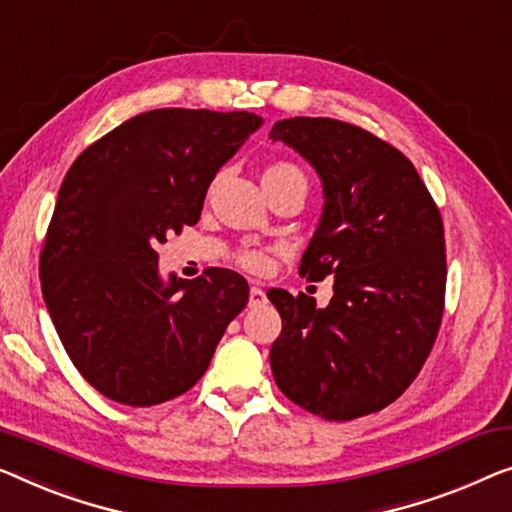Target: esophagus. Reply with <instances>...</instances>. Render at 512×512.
<instances>
[{"instance_id": "34e87169", "label": "esophagus", "mask_w": 512, "mask_h": 512, "mask_svg": "<svg viewBox=\"0 0 512 512\" xmlns=\"http://www.w3.org/2000/svg\"><path fill=\"white\" fill-rule=\"evenodd\" d=\"M264 303H266L264 289L257 287V285L250 287V296H248V305H250V308H257V305H264Z\"/></svg>"}]
</instances>
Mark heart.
Segmentation results:
<instances>
[{
	"label": "heart",
	"instance_id": "obj_1",
	"mask_svg": "<svg viewBox=\"0 0 512 512\" xmlns=\"http://www.w3.org/2000/svg\"><path fill=\"white\" fill-rule=\"evenodd\" d=\"M289 181H303L305 183V174L301 172V167L289 163V160H276V163L266 165V170L262 174V183H264L266 190L282 186V183H289ZM234 259H236V264L241 266V269H246L250 273H264L266 269H269V255H266L264 250L243 248L234 255Z\"/></svg>",
	"mask_w": 512,
	"mask_h": 512
}]
</instances>
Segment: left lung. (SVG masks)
Masks as SVG:
<instances>
[{"instance_id": "8db88e82", "label": "left lung", "mask_w": 512, "mask_h": 512, "mask_svg": "<svg viewBox=\"0 0 512 512\" xmlns=\"http://www.w3.org/2000/svg\"><path fill=\"white\" fill-rule=\"evenodd\" d=\"M324 183V216L299 273L333 276V299L269 289L282 317L271 370L285 398L324 421L388 407L418 377L446 303L444 220L411 160L345 121L273 126Z\"/></svg>"}]
</instances>
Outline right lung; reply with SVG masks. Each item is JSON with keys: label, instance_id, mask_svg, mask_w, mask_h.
<instances>
[{"label": "right lung", "instance_id": "obj_1", "mask_svg": "<svg viewBox=\"0 0 512 512\" xmlns=\"http://www.w3.org/2000/svg\"><path fill=\"white\" fill-rule=\"evenodd\" d=\"M259 124L255 112H142L66 172L41 289L68 358L105 398L154 407L190 391L246 308L239 273L163 282L156 248L200 220L209 183Z\"/></svg>", "mask_w": 512, "mask_h": 512}]
</instances>
